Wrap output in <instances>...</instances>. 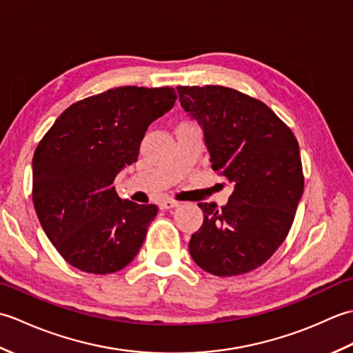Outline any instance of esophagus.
Here are the masks:
<instances>
[{
  "label": "esophagus",
  "instance_id": "esophagus-1",
  "mask_svg": "<svg viewBox=\"0 0 353 353\" xmlns=\"http://www.w3.org/2000/svg\"><path fill=\"white\" fill-rule=\"evenodd\" d=\"M179 205H181V203H179V201H176V200H162L161 201V203H159V208L161 209H174V208H177Z\"/></svg>",
  "mask_w": 353,
  "mask_h": 353
}]
</instances>
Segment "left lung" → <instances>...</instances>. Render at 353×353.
<instances>
[{
	"instance_id": "8db88e82",
	"label": "left lung",
	"mask_w": 353,
	"mask_h": 353,
	"mask_svg": "<svg viewBox=\"0 0 353 353\" xmlns=\"http://www.w3.org/2000/svg\"><path fill=\"white\" fill-rule=\"evenodd\" d=\"M197 119L212 170L234 183L229 203H199L203 224L190 239L196 264L215 276L261 267L287 238L303 194L299 142L267 104L232 88L177 86Z\"/></svg>"
}]
</instances>
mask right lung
Returning <instances> with one entry per match:
<instances>
[{
	"label": "right lung",
	"instance_id": "1",
	"mask_svg": "<svg viewBox=\"0 0 353 353\" xmlns=\"http://www.w3.org/2000/svg\"><path fill=\"white\" fill-rule=\"evenodd\" d=\"M174 89L119 86L71 104L33 156V205L48 239L81 272L129 265L157 215L156 205L121 200L114 181L137 162L141 141L172 106Z\"/></svg>",
	"mask_w": 353,
	"mask_h": 353
}]
</instances>
